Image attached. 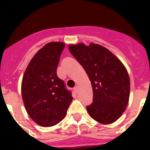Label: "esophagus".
<instances>
[{
	"label": "esophagus",
	"instance_id": "1",
	"mask_svg": "<svg viewBox=\"0 0 150 150\" xmlns=\"http://www.w3.org/2000/svg\"><path fill=\"white\" fill-rule=\"evenodd\" d=\"M74 90H75V93H79V87L75 86V88H74Z\"/></svg>",
	"mask_w": 150,
	"mask_h": 150
}]
</instances>
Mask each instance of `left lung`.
<instances>
[{"mask_svg":"<svg viewBox=\"0 0 150 150\" xmlns=\"http://www.w3.org/2000/svg\"><path fill=\"white\" fill-rule=\"evenodd\" d=\"M68 49L86 71L93 87V101L87 106L92 118L110 124L121 116L128 103L130 79L116 56L95 43L69 45Z\"/></svg>","mask_w":150,"mask_h":150,"instance_id":"obj_1","label":"left lung"}]
</instances>
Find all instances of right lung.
Instances as JSON below:
<instances>
[{
  "label": "right lung",
  "instance_id": "right-lung-1",
  "mask_svg": "<svg viewBox=\"0 0 150 150\" xmlns=\"http://www.w3.org/2000/svg\"><path fill=\"white\" fill-rule=\"evenodd\" d=\"M64 43L51 42L39 50L22 78V96L29 117L39 125L50 127L62 121L72 96L57 75Z\"/></svg>",
  "mask_w": 150,
  "mask_h": 150
}]
</instances>
